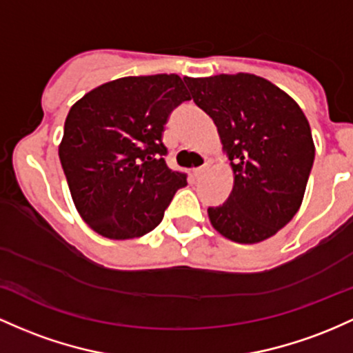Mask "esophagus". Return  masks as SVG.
Wrapping results in <instances>:
<instances>
[{
	"label": "esophagus",
	"instance_id": "obj_1",
	"mask_svg": "<svg viewBox=\"0 0 353 353\" xmlns=\"http://www.w3.org/2000/svg\"><path fill=\"white\" fill-rule=\"evenodd\" d=\"M205 172H207V165H203V166H198V168L193 170V176H195V178H200L201 175H203Z\"/></svg>",
	"mask_w": 353,
	"mask_h": 353
}]
</instances>
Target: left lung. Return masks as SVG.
Listing matches in <instances>:
<instances>
[{"instance_id": "8db88e82", "label": "left lung", "mask_w": 353, "mask_h": 353, "mask_svg": "<svg viewBox=\"0 0 353 353\" xmlns=\"http://www.w3.org/2000/svg\"><path fill=\"white\" fill-rule=\"evenodd\" d=\"M193 101L213 120L233 172L228 200L208 208L225 239H270L302 205L315 145L307 117L282 88L252 73L183 78Z\"/></svg>"}]
</instances>
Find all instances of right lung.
Segmentation results:
<instances>
[{
	"label": "right lung",
	"instance_id": "1",
	"mask_svg": "<svg viewBox=\"0 0 353 353\" xmlns=\"http://www.w3.org/2000/svg\"><path fill=\"white\" fill-rule=\"evenodd\" d=\"M175 73L103 83L70 108L58 153L85 223L110 240L160 223L187 176L170 170L161 141L170 113L190 100Z\"/></svg>",
	"mask_w": 353,
	"mask_h": 353
}]
</instances>
